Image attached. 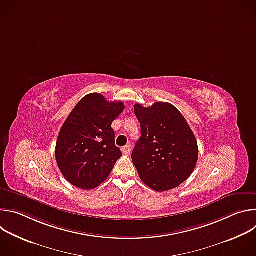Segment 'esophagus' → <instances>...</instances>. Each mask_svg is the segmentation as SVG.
I'll return each mask as SVG.
<instances>
[{"label": "esophagus", "instance_id": "obj_1", "mask_svg": "<svg viewBox=\"0 0 256 256\" xmlns=\"http://www.w3.org/2000/svg\"><path fill=\"white\" fill-rule=\"evenodd\" d=\"M130 150H132V147H130V144H126V147H124V148L122 149V153H124V155H128V154L130 153Z\"/></svg>", "mask_w": 256, "mask_h": 256}]
</instances>
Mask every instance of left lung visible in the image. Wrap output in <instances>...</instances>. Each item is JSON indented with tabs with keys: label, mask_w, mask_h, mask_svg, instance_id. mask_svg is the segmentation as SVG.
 I'll return each mask as SVG.
<instances>
[{
	"label": "left lung",
	"mask_w": 256,
	"mask_h": 256,
	"mask_svg": "<svg viewBox=\"0 0 256 256\" xmlns=\"http://www.w3.org/2000/svg\"><path fill=\"white\" fill-rule=\"evenodd\" d=\"M134 109L140 138L132 159L140 178L156 192L177 188L192 175L198 162V147L192 128L170 103L136 104Z\"/></svg>",
	"instance_id": "left-lung-1"
}]
</instances>
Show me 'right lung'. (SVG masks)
Returning <instances> with one entry per match:
<instances>
[{
    "instance_id": "obj_1",
    "label": "right lung",
    "mask_w": 256,
    "mask_h": 256,
    "mask_svg": "<svg viewBox=\"0 0 256 256\" xmlns=\"http://www.w3.org/2000/svg\"><path fill=\"white\" fill-rule=\"evenodd\" d=\"M124 109L122 102H109L98 93L86 95L72 109L56 147L58 166L70 184L89 190L107 179L122 155L112 124Z\"/></svg>"
}]
</instances>
